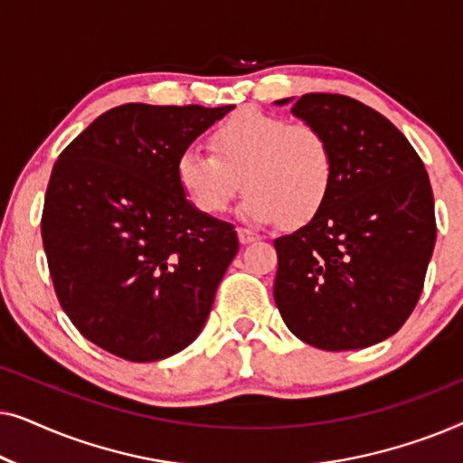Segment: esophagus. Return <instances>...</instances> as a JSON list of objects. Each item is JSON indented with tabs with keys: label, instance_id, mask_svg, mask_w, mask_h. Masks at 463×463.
Masks as SVG:
<instances>
[{
	"label": "esophagus",
	"instance_id": "1",
	"mask_svg": "<svg viewBox=\"0 0 463 463\" xmlns=\"http://www.w3.org/2000/svg\"><path fill=\"white\" fill-rule=\"evenodd\" d=\"M238 238L242 244H250L255 242V240H259V233L246 230V227H238Z\"/></svg>",
	"mask_w": 463,
	"mask_h": 463
}]
</instances>
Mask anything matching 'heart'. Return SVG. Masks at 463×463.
<instances>
[{"label":"heart","instance_id":"heart-1","mask_svg":"<svg viewBox=\"0 0 463 463\" xmlns=\"http://www.w3.org/2000/svg\"><path fill=\"white\" fill-rule=\"evenodd\" d=\"M211 149H183L175 166L183 195L208 217L227 211L242 179L249 194L240 214L259 225H306L331 194L333 149L314 126L249 109L217 126Z\"/></svg>","mask_w":463,"mask_h":463}]
</instances>
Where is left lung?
<instances>
[{"label": "left lung", "instance_id": "1", "mask_svg": "<svg viewBox=\"0 0 463 463\" xmlns=\"http://www.w3.org/2000/svg\"><path fill=\"white\" fill-rule=\"evenodd\" d=\"M290 111L328 138L335 176L322 211L274 240L276 306L290 333L320 350L375 345L407 322L432 259L426 166L388 118L356 99L312 92Z\"/></svg>", "mask_w": 463, "mask_h": 463}]
</instances>
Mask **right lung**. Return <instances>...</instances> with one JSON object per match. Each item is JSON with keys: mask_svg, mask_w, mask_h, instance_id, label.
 I'll list each match as a JSON object with an SVG mask.
<instances>
[{"mask_svg": "<svg viewBox=\"0 0 463 463\" xmlns=\"http://www.w3.org/2000/svg\"><path fill=\"white\" fill-rule=\"evenodd\" d=\"M232 109L113 107L54 164L42 240L56 297L113 356L154 363L202 333L240 244L233 225L189 204L175 166Z\"/></svg>", "mask_w": 463, "mask_h": 463, "instance_id": "right-lung-1", "label": "right lung"}]
</instances>
